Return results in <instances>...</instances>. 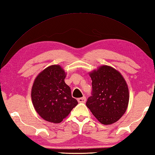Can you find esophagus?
Returning <instances> with one entry per match:
<instances>
[{"label":"esophagus","mask_w":155,"mask_h":155,"mask_svg":"<svg viewBox=\"0 0 155 155\" xmlns=\"http://www.w3.org/2000/svg\"><path fill=\"white\" fill-rule=\"evenodd\" d=\"M78 101L79 103H85L86 102V98H85V97H83L81 98H79L78 99Z\"/></svg>","instance_id":"34e87169"}]
</instances>
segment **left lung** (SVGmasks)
<instances>
[{"label":"left lung","instance_id":"1","mask_svg":"<svg viewBox=\"0 0 155 155\" xmlns=\"http://www.w3.org/2000/svg\"><path fill=\"white\" fill-rule=\"evenodd\" d=\"M91 96L86 102L87 107L103 124L117 121L126 111L129 93L121 74L110 66H102L90 74Z\"/></svg>","mask_w":155,"mask_h":155}]
</instances>
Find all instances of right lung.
<instances>
[{
  "label": "right lung",
  "instance_id": "1",
  "mask_svg": "<svg viewBox=\"0 0 155 155\" xmlns=\"http://www.w3.org/2000/svg\"><path fill=\"white\" fill-rule=\"evenodd\" d=\"M65 77L59 65H53L43 70L33 83V106L41 117L49 122L61 123L78 104L64 82Z\"/></svg>",
  "mask_w": 155,
  "mask_h": 155
}]
</instances>
